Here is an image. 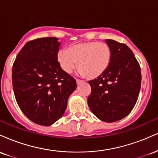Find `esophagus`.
I'll return each instance as SVG.
<instances>
[{"mask_svg": "<svg viewBox=\"0 0 158 158\" xmlns=\"http://www.w3.org/2000/svg\"><path fill=\"white\" fill-rule=\"evenodd\" d=\"M82 80H80V79H77V85H79L80 84V83H81L82 82Z\"/></svg>", "mask_w": 158, "mask_h": 158, "instance_id": "34e87169", "label": "esophagus"}]
</instances>
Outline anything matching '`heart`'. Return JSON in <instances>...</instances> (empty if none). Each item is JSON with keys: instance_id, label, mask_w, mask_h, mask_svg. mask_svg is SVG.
I'll return each instance as SVG.
<instances>
[{"instance_id": "heart-1", "label": "heart", "mask_w": 158, "mask_h": 158, "mask_svg": "<svg viewBox=\"0 0 158 158\" xmlns=\"http://www.w3.org/2000/svg\"><path fill=\"white\" fill-rule=\"evenodd\" d=\"M111 59L110 47L106 42L97 41L75 43L67 50H59L57 54L58 62L64 73H72L79 65V74L90 79L104 73L109 68Z\"/></svg>"}]
</instances>
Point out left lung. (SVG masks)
<instances>
[{
	"mask_svg": "<svg viewBox=\"0 0 158 158\" xmlns=\"http://www.w3.org/2000/svg\"><path fill=\"white\" fill-rule=\"evenodd\" d=\"M106 42L112 50L111 62L104 73L88 81L91 94L88 104L97 118L112 123L126 117L135 107L140 90L141 71L126 44L111 39Z\"/></svg>",
	"mask_w": 158,
	"mask_h": 158,
	"instance_id": "left-lung-1",
	"label": "left lung"
}]
</instances>
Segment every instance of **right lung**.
Masks as SVG:
<instances>
[{"label":"right lung","instance_id":"1","mask_svg":"<svg viewBox=\"0 0 158 158\" xmlns=\"http://www.w3.org/2000/svg\"><path fill=\"white\" fill-rule=\"evenodd\" d=\"M60 43L56 37L30 41L12 66V86L19 108L36 124L48 126L62 117L77 81L57 60Z\"/></svg>","mask_w":158,"mask_h":158}]
</instances>
